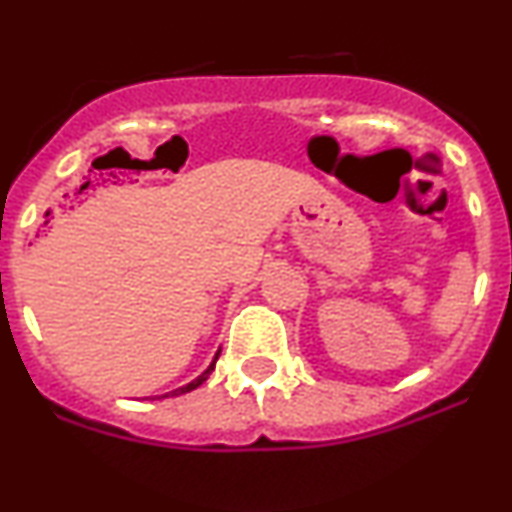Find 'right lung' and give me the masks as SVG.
I'll return each instance as SVG.
<instances>
[{
  "instance_id": "1",
  "label": "right lung",
  "mask_w": 512,
  "mask_h": 512,
  "mask_svg": "<svg viewBox=\"0 0 512 512\" xmlns=\"http://www.w3.org/2000/svg\"><path fill=\"white\" fill-rule=\"evenodd\" d=\"M219 354H221V349H219V351H216L214 361H211V363H209V368H207V370H204V373H202V375H197V378H195V380H192V383L182 385V387H178V390H173V392H166V395H163V397H168V395H185V392H192V390H197V387H199V385H202V383H204V380H207V378H209V375H211V370H214V366H216V358H219Z\"/></svg>"
}]
</instances>
